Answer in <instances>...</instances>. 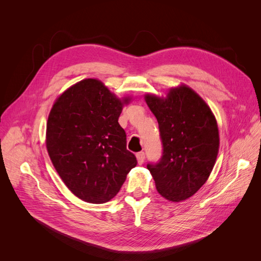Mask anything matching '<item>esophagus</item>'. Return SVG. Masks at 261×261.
Instances as JSON below:
<instances>
[{
    "label": "esophagus",
    "instance_id": "obj_1",
    "mask_svg": "<svg viewBox=\"0 0 261 261\" xmlns=\"http://www.w3.org/2000/svg\"><path fill=\"white\" fill-rule=\"evenodd\" d=\"M136 158H137V161H138V164H143L144 161H145V152L140 151L136 154Z\"/></svg>",
    "mask_w": 261,
    "mask_h": 261
}]
</instances>
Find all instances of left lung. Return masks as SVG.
<instances>
[{
  "instance_id": "left-lung-1",
  "label": "left lung",
  "mask_w": 261,
  "mask_h": 261,
  "mask_svg": "<svg viewBox=\"0 0 261 261\" xmlns=\"http://www.w3.org/2000/svg\"><path fill=\"white\" fill-rule=\"evenodd\" d=\"M159 124L163 152L148 163L156 191L171 201L192 197L206 183L219 151L216 117L198 94L187 86L172 88L167 98L146 94Z\"/></svg>"
}]
</instances>
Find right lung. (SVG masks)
Segmentation results:
<instances>
[{
    "label": "right lung",
    "instance_id": "add662e5",
    "mask_svg": "<svg viewBox=\"0 0 261 261\" xmlns=\"http://www.w3.org/2000/svg\"><path fill=\"white\" fill-rule=\"evenodd\" d=\"M128 101L88 78L69 87L51 109L45 140L50 159L69 191L84 201L111 200L136 167L118 124Z\"/></svg>",
    "mask_w": 261,
    "mask_h": 261
}]
</instances>
